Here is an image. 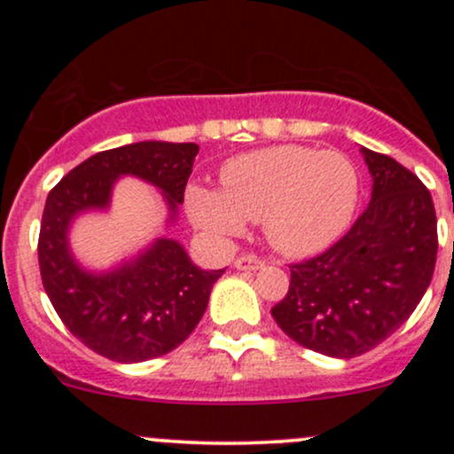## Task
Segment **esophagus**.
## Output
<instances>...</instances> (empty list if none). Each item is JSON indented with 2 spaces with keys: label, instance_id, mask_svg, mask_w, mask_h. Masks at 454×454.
Wrapping results in <instances>:
<instances>
[{
  "label": "esophagus",
  "instance_id": "obj_1",
  "mask_svg": "<svg viewBox=\"0 0 454 454\" xmlns=\"http://www.w3.org/2000/svg\"><path fill=\"white\" fill-rule=\"evenodd\" d=\"M234 267L239 270H256L264 267V260L256 256V254H243V256L234 260Z\"/></svg>",
  "mask_w": 454,
  "mask_h": 454
}]
</instances>
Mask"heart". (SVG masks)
<instances>
[{
    "label": "heart",
    "mask_w": 454,
    "mask_h": 454,
    "mask_svg": "<svg viewBox=\"0 0 454 454\" xmlns=\"http://www.w3.org/2000/svg\"><path fill=\"white\" fill-rule=\"evenodd\" d=\"M222 190L190 185L192 222L217 241L262 222L269 243L288 256L326 247L346 231L358 202V175L346 155L301 145H279L228 160Z\"/></svg>",
    "instance_id": "b5f03b06"
}]
</instances>
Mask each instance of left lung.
<instances>
[{"instance_id": "obj_1", "label": "left lung", "mask_w": 454, "mask_h": 454, "mask_svg": "<svg viewBox=\"0 0 454 454\" xmlns=\"http://www.w3.org/2000/svg\"><path fill=\"white\" fill-rule=\"evenodd\" d=\"M372 202L337 243L290 264L288 293L270 309L281 331L326 356L352 358L388 340L434 278L437 220L411 170L363 149Z\"/></svg>"}]
</instances>
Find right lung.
<instances>
[{
    "instance_id": "obj_1",
    "label": "right lung",
    "mask_w": 454,
    "mask_h": 454,
    "mask_svg": "<svg viewBox=\"0 0 454 454\" xmlns=\"http://www.w3.org/2000/svg\"><path fill=\"white\" fill-rule=\"evenodd\" d=\"M196 153V143L160 140L100 151L49 192L38 237L44 290L67 331L100 356L140 363L175 350L200 322L223 270H200L179 243L160 239L126 267L91 275L67 252V223L78 211L106 207L119 175L158 185L175 215Z\"/></svg>"
}]
</instances>
